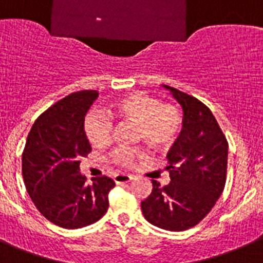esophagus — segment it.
Masks as SVG:
<instances>
[{"instance_id": "1", "label": "esophagus", "mask_w": 263, "mask_h": 263, "mask_svg": "<svg viewBox=\"0 0 263 263\" xmlns=\"http://www.w3.org/2000/svg\"><path fill=\"white\" fill-rule=\"evenodd\" d=\"M130 180H133V176L126 175V173H117L114 176V181L117 184H123V183H129Z\"/></svg>"}]
</instances>
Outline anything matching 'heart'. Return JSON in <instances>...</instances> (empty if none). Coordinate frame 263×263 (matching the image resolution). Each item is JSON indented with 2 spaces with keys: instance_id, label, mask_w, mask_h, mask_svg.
<instances>
[{
  "instance_id": "heart-1",
  "label": "heart",
  "mask_w": 263,
  "mask_h": 263,
  "mask_svg": "<svg viewBox=\"0 0 263 263\" xmlns=\"http://www.w3.org/2000/svg\"><path fill=\"white\" fill-rule=\"evenodd\" d=\"M111 117L129 119L138 125L140 138L158 151L172 146L181 130V116L175 106L162 105L157 98L144 92H134L114 102L108 108V114L88 112L84 119V132L94 146H105L111 140ZM142 155L141 151L119 149L114 153V160L125 166Z\"/></svg>"
}]
</instances>
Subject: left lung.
Here are the masks:
<instances>
[{"label":"left lung","mask_w":263,"mask_h":263,"mask_svg":"<svg viewBox=\"0 0 263 263\" xmlns=\"http://www.w3.org/2000/svg\"><path fill=\"white\" fill-rule=\"evenodd\" d=\"M183 110V127L166 158L171 183L152 180V194L141 201L147 222L169 231L196 226L222 195L229 144L211 110L196 98L162 86Z\"/></svg>","instance_id":"8db88e82"}]
</instances>
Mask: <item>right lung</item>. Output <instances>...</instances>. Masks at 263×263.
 Here are the masks:
<instances>
[{
  "instance_id": "obj_1",
  "label": "right lung",
  "mask_w": 263,
  "mask_h": 263,
  "mask_svg": "<svg viewBox=\"0 0 263 263\" xmlns=\"http://www.w3.org/2000/svg\"><path fill=\"white\" fill-rule=\"evenodd\" d=\"M99 92L83 90L56 102L34 121L23 153V177L40 214L63 229L98 222L108 208L116 183L107 176L80 173V160L91 152L84 117Z\"/></svg>"
}]
</instances>
